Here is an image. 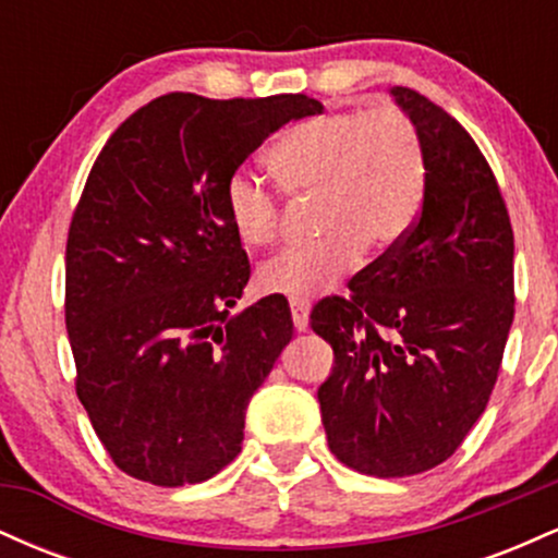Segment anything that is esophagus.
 I'll return each instance as SVG.
<instances>
[{"label": "esophagus", "mask_w": 558, "mask_h": 558, "mask_svg": "<svg viewBox=\"0 0 558 558\" xmlns=\"http://www.w3.org/2000/svg\"><path fill=\"white\" fill-rule=\"evenodd\" d=\"M291 317H293V328L304 332L310 328V304H304V301H291Z\"/></svg>", "instance_id": "1"}]
</instances>
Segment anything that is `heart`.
I'll use <instances>...</instances> for the list:
<instances>
[{
  "label": "heart",
  "mask_w": 558,
  "mask_h": 558,
  "mask_svg": "<svg viewBox=\"0 0 558 558\" xmlns=\"http://www.w3.org/2000/svg\"><path fill=\"white\" fill-rule=\"evenodd\" d=\"M267 168L293 198L317 196L310 246L280 252L259 270V288L304 301L336 286L364 252H386L407 233L425 194V146L399 110L325 112L291 125L267 151ZM226 213L246 248L278 241L280 207L246 172L226 183Z\"/></svg>",
  "instance_id": "heart-1"
}]
</instances>
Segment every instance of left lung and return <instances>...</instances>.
<instances>
[{
    "mask_svg": "<svg viewBox=\"0 0 558 558\" xmlns=\"http://www.w3.org/2000/svg\"><path fill=\"white\" fill-rule=\"evenodd\" d=\"M390 96L425 146L420 217L349 299L319 301L312 328L336 354L317 390L330 451L407 477L446 462L488 407L514 319V233L470 133L412 88Z\"/></svg>",
    "mask_w": 558,
    "mask_h": 558,
    "instance_id": "obj_1",
    "label": "left lung"
}]
</instances>
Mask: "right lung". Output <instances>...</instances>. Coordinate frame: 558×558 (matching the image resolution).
I'll list each match as a JSON object with an SVG mask.
<instances>
[{
    "label": "right lung",
    "instance_id": "obj_1",
    "mask_svg": "<svg viewBox=\"0 0 558 558\" xmlns=\"http://www.w3.org/2000/svg\"><path fill=\"white\" fill-rule=\"evenodd\" d=\"M323 110L304 94H168L96 157L68 233L65 325L78 399L125 475L178 488L239 457L293 319L283 296L230 315L252 270L226 183L278 128Z\"/></svg>",
    "mask_w": 558,
    "mask_h": 558
}]
</instances>
